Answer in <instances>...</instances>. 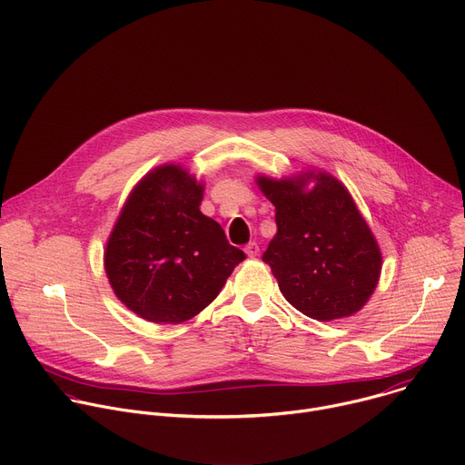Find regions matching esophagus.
<instances>
[{"label": "esophagus", "instance_id": "obj_1", "mask_svg": "<svg viewBox=\"0 0 465 465\" xmlns=\"http://www.w3.org/2000/svg\"><path fill=\"white\" fill-rule=\"evenodd\" d=\"M244 252H246V255H248L250 259H253V257L259 255V244H257V242H248V244L244 246Z\"/></svg>", "mask_w": 465, "mask_h": 465}]
</instances>
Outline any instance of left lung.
I'll list each match as a JSON object with an SVG mask.
<instances>
[{"label": "left lung", "instance_id": "8db88e82", "mask_svg": "<svg viewBox=\"0 0 465 465\" xmlns=\"http://www.w3.org/2000/svg\"><path fill=\"white\" fill-rule=\"evenodd\" d=\"M257 184L277 224L262 261L286 301L318 322L361 311L380 281L381 252L349 190L323 172L281 181L259 175Z\"/></svg>", "mask_w": 465, "mask_h": 465}]
</instances>
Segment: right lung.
I'll list each match as a JSON object with an SVG mask.
<instances>
[{"label": "right lung", "instance_id": "right-lung-1", "mask_svg": "<svg viewBox=\"0 0 465 465\" xmlns=\"http://www.w3.org/2000/svg\"><path fill=\"white\" fill-rule=\"evenodd\" d=\"M204 186L164 164L127 197L109 235L104 264L116 297L151 323H183L219 295L244 252L201 212Z\"/></svg>", "mask_w": 465, "mask_h": 465}]
</instances>
